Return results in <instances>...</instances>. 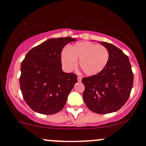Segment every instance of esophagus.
Wrapping results in <instances>:
<instances>
[{
    "instance_id": "obj_1",
    "label": "esophagus",
    "mask_w": 146,
    "mask_h": 146,
    "mask_svg": "<svg viewBox=\"0 0 146 146\" xmlns=\"http://www.w3.org/2000/svg\"><path fill=\"white\" fill-rule=\"evenodd\" d=\"M82 80V77L81 76H78V81L80 82Z\"/></svg>"
}]
</instances>
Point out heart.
Masks as SVG:
<instances>
[{"mask_svg":"<svg viewBox=\"0 0 146 146\" xmlns=\"http://www.w3.org/2000/svg\"><path fill=\"white\" fill-rule=\"evenodd\" d=\"M63 66L68 70H72L79 66L87 76H95L102 71L110 58L108 49L102 45L84 42L72 46L61 54Z\"/></svg>","mask_w":146,"mask_h":146,"instance_id":"heart-1","label":"heart"}]
</instances>
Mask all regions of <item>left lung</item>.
I'll return each mask as SVG.
<instances>
[{
  "mask_svg": "<svg viewBox=\"0 0 146 146\" xmlns=\"http://www.w3.org/2000/svg\"><path fill=\"white\" fill-rule=\"evenodd\" d=\"M108 49L110 58L102 71L83 78L82 98L90 111L104 114L118 111L130 96L133 73L129 57L117 46L101 42Z\"/></svg>",
  "mask_w": 146,
  "mask_h": 146,
  "instance_id": "obj_1",
  "label": "left lung"
}]
</instances>
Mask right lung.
Instances as JSON below:
<instances>
[{"label":"right lung","instance_id":"1","mask_svg":"<svg viewBox=\"0 0 146 146\" xmlns=\"http://www.w3.org/2000/svg\"><path fill=\"white\" fill-rule=\"evenodd\" d=\"M71 37L50 39L34 47L21 64L20 90L27 105L42 114L61 111L68 96L78 82L74 73L62 70L61 54Z\"/></svg>","mask_w":146,"mask_h":146}]
</instances>
